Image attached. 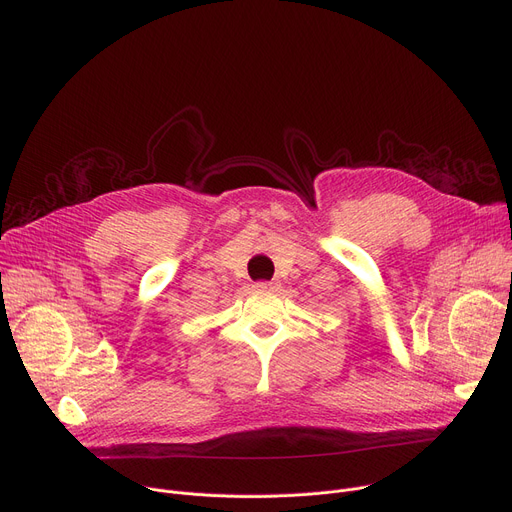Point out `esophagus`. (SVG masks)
Segmentation results:
<instances>
[{
	"instance_id": "obj_1",
	"label": "esophagus",
	"mask_w": 512,
	"mask_h": 512,
	"mask_svg": "<svg viewBox=\"0 0 512 512\" xmlns=\"http://www.w3.org/2000/svg\"><path fill=\"white\" fill-rule=\"evenodd\" d=\"M255 288H257V290H274V288H276V282H257Z\"/></svg>"
}]
</instances>
